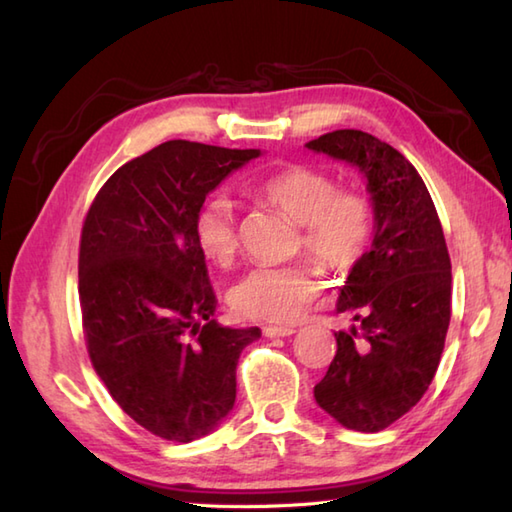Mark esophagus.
Segmentation results:
<instances>
[{"instance_id": "esophagus-1", "label": "esophagus", "mask_w": 512, "mask_h": 512, "mask_svg": "<svg viewBox=\"0 0 512 512\" xmlns=\"http://www.w3.org/2000/svg\"><path fill=\"white\" fill-rule=\"evenodd\" d=\"M264 334L268 336V339H279V336L295 334V328H288V325H266Z\"/></svg>"}]
</instances>
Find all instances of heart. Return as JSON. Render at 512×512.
<instances>
[{
    "label": "heart",
    "mask_w": 512,
    "mask_h": 512,
    "mask_svg": "<svg viewBox=\"0 0 512 512\" xmlns=\"http://www.w3.org/2000/svg\"><path fill=\"white\" fill-rule=\"evenodd\" d=\"M257 198L299 224V248L319 264L350 270L367 253L374 231L372 204L356 191H336L328 173L290 167L266 178ZM200 253L215 266H228L239 250V222L226 195L204 200L193 220ZM321 279L312 264L257 266L231 288V308L242 319L288 323L299 319L319 295Z\"/></svg>",
    "instance_id": "obj_1"
}]
</instances>
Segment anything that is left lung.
<instances>
[{"mask_svg": "<svg viewBox=\"0 0 512 512\" xmlns=\"http://www.w3.org/2000/svg\"><path fill=\"white\" fill-rule=\"evenodd\" d=\"M306 147L358 167L372 193V248L336 303L356 323L334 334V361L314 398L343 427L376 433L405 416L438 372L451 321L449 250L427 184L400 151L361 129Z\"/></svg>", "mask_w": 512, "mask_h": 512, "instance_id": "1", "label": "left lung"}]
</instances>
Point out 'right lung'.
Here are the masks:
<instances>
[{
    "instance_id": "right-lung-1",
    "label": "right lung",
    "mask_w": 512,
    "mask_h": 512,
    "mask_svg": "<svg viewBox=\"0 0 512 512\" xmlns=\"http://www.w3.org/2000/svg\"><path fill=\"white\" fill-rule=\"evenodd\" d=\"M259 149L169 140L114 171L85 215L79 299L90 361L129 418L191 442L235 405V369L259 328L213 319L215 292L193 220Z\"/></svg>"
}]
</instances>
